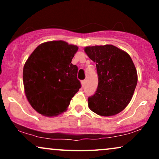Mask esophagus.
Returning a JSON list of instances; mask_svg holds the SVG:
<instances>
[{
  "label": "esophagus",
  "mask_w": 159,
  "mask_h": 159,
  "mask_svg": "<svg viewBox=\"0 0 159 159\" xmlns=\"http://www.w3.org/2000/svg\"><path fill=\"white\" fill-rule=\"evenodd\" d=\"M86 82H87V81L86 80H83V81H81V86L82 87H84L86 84Z\"/></svg>",
  "instance_id": "obj_1"
}]
</instances>
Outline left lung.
<instances>
[{
	"instance_id": "1",
	"label": "left lung",
	"mask_w": 159,
	"mask_h": 159,
	"mask_svg": "<svg viewBox=\"0 0 159 159\" xmlns=\"http://www.w3.org/2000/svg\"><path fill=\"white\" fill-rule=\"evenodd\" d=\"M87 56L96 63L97 90L88 98V106L100 116L119 114L132 99L138 74L131 57L112 45L87 46Z\"/></svg>"
}]
</instances>
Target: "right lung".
<instances>
[{
  "mask_svg": "<svg viewBox=\"0 0 159 159\" xmlns=\"http://www.w3.org/2000/svg\"><path fill=\"white\" fill-rule=\"evenodd\" d=\"M78 49L61 40L47 42L27 60L23 69L25 95L40 114L54 116L64 112L81 88L78 66L71 63Z\"/></svg>",
  "mask_w": 159,
  "mask_h": 159,
  "instance_id": "obj_1",
  "label": "right lung"
}]
</instances>
